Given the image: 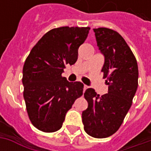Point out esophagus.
<instances>
[{
    "label": "esophagus",
    "instance_id": "34e87169",
    "mask_svg": "<svg viewBox=\"0 0 151 151\" xmlns=\"http://www.w3.org/2000/svg\"><path fill=\"white\" fill-rule=\"evenodd\" d=\"M88 88V86H87L86 85H84V88H83V90H84V91H85L86 90V89Z\"/></svg>",
    "mask_w": 151,
    "mask_h": 151
}]
</instances>
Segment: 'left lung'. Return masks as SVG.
Listing matches in <instances>:
<instances>
[{
    "mask_svg": "<svg viewBox=\"0 0 151 151\" xmlns=\"http://www.w3.org/2000/svg\"><path fill=\"white\" fill-rule=\"evenodd\" d=\"M97 46L104 56L102 69L108 93L100 96L88 88L84 97L88 107L82 111L84 130L95 138L111 136L119 129L132 105L138 86V67L125 40L111 29H94Z\"/></svg>",
    "mask_w": 151,
    "mask_h": 151,
    "instance_id": "obj_1",
    "label": "left lung"
}]
</instances>
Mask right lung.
<instances>
[{"label": "right lung", "instance_id": "add662e5", "mask_svg": "<svg viewBox=\"0 0 151 151\" xmlns=\"http://www.w3.org/2000/svg\"><path fill=\"white\" fill-rule=\"evenodd\" d=\"M90 29L54 28L38 41L26 59L23 97L29 119L40 131L59 130L67 111L82 95V82H69L61 74L65 65L77 61L78 47L85 42Z\"/></svg>", "mask_w": 151, "mask_h": 151}]
</instances>
